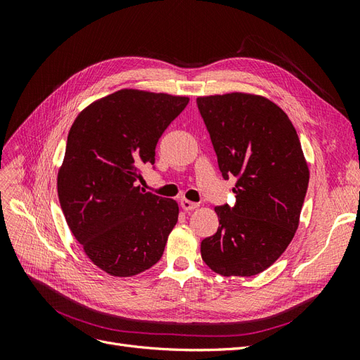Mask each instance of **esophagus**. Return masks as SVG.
I'll use <instances>...</instances> for the list:
<instances>
[{"label": "esophagus", "mask_w": 360, "mask_h": 360, "mask_svg": "<svg viewBox=\"0 0 360 360\" xmlns=\"http://www.w3.org/2000/svg\"><path fill=\"white\" fill-rule=\"evenodd\" d=\"M180 207L183 210H186V212H189V210H193V209H197L198 207V204L197 202H192V201H189V200H181L180 201Z\"/></svg>", "instance_id": "34e87169"}]
</instances>
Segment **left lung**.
<instances>
[{"label":"left lung","instance_id":"left-lung-1","mask_svg":"<svg viewBox=\"0 0 360 360\" xmlns=\"http://www.w3.org/2000/svg\"><path fill=\"white\" fill-rule=\"evenodd\" d=\"M217 165L237 179L234 205H217L219 228L201 242L204 263L222 276H254L292 240L309 183L296 129L263 96L198 97Z\"/></svg>","mask_w":360,"mask_h":360}]
</instances>
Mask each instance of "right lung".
I'll use <instances>...</instances> for the list:
<instances>
[{
    "label": "right lung",
    "instance_id": "add662e5",
    "mask_svg": "<svg viewBox=\"0 0 360 360\" xmlns=\"http://www.w3.org/2000/svg\"><path fill=\"white\" fill-rule=\"evenodd\" d=\"M188 97L118 90L76 117L57 188L66 222L93 263L127 278L160 259L179 205L141 189V168L155 165L158 141Z\"/></svg>",
    "mask_w": 360,
    "mask_h": 360
}]
</instances>
